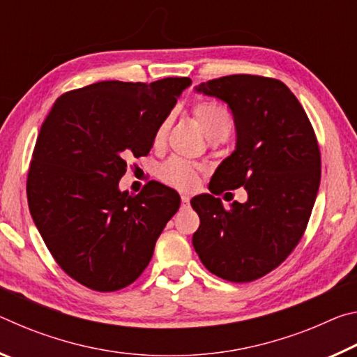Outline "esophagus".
Here are the masks:
<instances>
[{
	"mask_svg": "<svg viewBox=\"0 0 357 357\" xmlns=\"http://www.w3.org/2000/svg\"><path fill=\"white\" fill-rule=\"evenodd\" d=\"M189 202H190V197L187 195V193H183V195H181V203H183V206L189 204Z\"/></svg>",
	"mask_w": 357,
	"mask_h": 357,
	"instance_id": "obj_1",
	"label": "esophagus"
}]
</instances>
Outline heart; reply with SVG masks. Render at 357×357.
<instances>
[{"instance_id":"b5f03b06","label":"heart","mask_w":357,"mask_h":357,"mask_svg":"<svg viewBox=\"0 0 357 357\" xmlns=\"http://www.w3.org/2000/svg\"><path fill=\"white\" fill-rule=\"evenodd\" d=\"M193 118L200 126L203 134L206 135L208 140H225L229 130H231V118H229L225 108L214 104V102L202 100L192 108ZM172 119L167 118L160 123L155 130L154 142L162 143L165 140V135L170 128ZM157 176L162 183L172 185L179 190H189L198 181V168L179 157H172L164 162L157 170Z\"/></svg>"}]
</instances>
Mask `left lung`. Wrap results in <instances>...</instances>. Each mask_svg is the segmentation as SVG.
<instances>
[{
    "label": "left lung",
    "instance_id": "left-lung-1",
    "mask_svg": "<svg viewBox=\"0 0 357 357\" xmlns=\"http://www.w3.org/2000/svg\"><path fill=\"white\" fill-rule=\"evenodd\" d=\"M195 91L225 102L236 129L234 151L217 167L209 190L244 186L248 200L225 210L215 195L193 197L200 217L193 249L223 280H257L291 253L310 219L321 178L315 132L296 96L275 78L228 75Z\"/></svg>",
    "mask_w": 357,
    "mask_h": 357
}]
</instances>
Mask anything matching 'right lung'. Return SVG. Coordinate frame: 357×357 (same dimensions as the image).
Wrapping results in <instances>:
<instances>
[{
    "label": "right lung",
    "mask_w": 357,
    "mask_h": 357,
    "mask_svg": "<svg viewBox=\"0 0 357 357\" xmlns=\"http://www.w3.org/2000/svg\"><path fill=\"white\" fill-rule=\"evenodd\" d=\"M187 77L153 83L99 82L66 93L40 126L28 172L29 213L66 274L116 291L146 269L181 198L151 181L119 189L128 157L146 155L155 130L189 88Z\"/></svg>",
    "instance_id": "add662e5"
}]
</instances>
